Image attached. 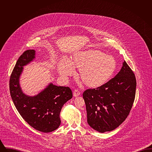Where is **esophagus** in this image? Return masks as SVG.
<instances>
[{
  "label": "esophagus",
  "mask_w": 152,
  "mask_h": 152,
  "mask_svg": "<svg viewBox=\"0 0 152 152\" xmlns=\"http://www.w3.org/2000/svg\"><path fill=\"white\" fill-rule=\"evenodd\" d=\"M80 94V92L78 89H75L74 91H73V96L75 97H77L78 96H79Z\"/></svg>",
  "instance_id": "34e87169"
}]
</instances>
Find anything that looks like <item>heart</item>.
Instances as JSON below:
<instances>
[{"mask_svg":"<svg viewBox=\"0 0 152 152\" xmlns=\"http://www.w3.org/2000/svg\"><path fill=\"white\" fill-rule=\"evenodd\" d=\"M117 62L113 56L98 50L79 52L58 65V73L64 76L72 74L73 69L79 70L80 82L90 89H97L106 84L113 75Z\"/></svg>","mask_w":152,"mask_h":152,"instance_id":"1","label":"heart"}]
</instances>
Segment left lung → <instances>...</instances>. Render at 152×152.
I'll use <instances>...</instances> for the list:
<instances>
[{"instance_id": "left-lung-1", "label": "left lung", "mask_w": 152, "mask_h": 152, "mask_svg": "<svg viewBox=\"0 0 152 152\" xmlns=\"http://www.w3.org/2000/svg\"><path fill=\"white\" fill-rule=\"evenodd\" d=\"M136 89L134 73L124 61L115 77L102 87L84 92L88 124L100 133L115 129L129 115Z\"/></svg>"}]
</instances>
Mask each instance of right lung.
<instances>
[{
    "label": "right lung",
    "instance_id": "right-lung-1",
    "mask_svg": "<svg viewBox=\"0 0 152 152\" xmlns=\"http://www.w3.org/2000/svg\"><path fill=\"white\" fill-rule=\"evenodd\" d=\"M35 55V50H28L19 58L10 76V92L22 118L36 130L48 133L60 126V113L65 102L72 98V92L68 87H58L51 83L34 97L24 94L19 85V77L23 66L32 61Z\"/></svg>",
    "mask_w": 152,
    "mask_h": 152
}]
</instances>
